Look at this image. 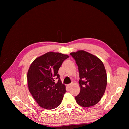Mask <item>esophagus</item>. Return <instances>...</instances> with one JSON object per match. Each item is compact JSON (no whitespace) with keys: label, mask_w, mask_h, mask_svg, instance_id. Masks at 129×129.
Wrapping results in <instances>:
<instances>
[{"label":"esophagus","mask_w":129,"mask_h":129,"mask_svg":"<svg viewBox=\"0 0 129 129\" xmlns=\"http://www.w3.org/2000/svg\"><path fill=\"white\" fill-rule=\"evenodd\" d=\"M73 83H70V84H68V87L69 88H71V87H72V86L73 85Z\"/></svg>","instance_id":"esophagus-1"}]
</instances>
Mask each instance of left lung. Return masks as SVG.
I'll return each instance as SVG.
<instances>
[{
  "mask_svg": "<svg viewBox=\"0 0 129 129\" xmlns=\"http://www.w3.org/2000/svg\"><path fill=\"white\" fill-rule=\"evenodd\" d=\"M79 71L81 90L75 96L77 103L83 107L93 106L103 96L107 84L104 66L100 58L84 50L70 53Z\"/></svg>",
  "mask_w": 129,
  "mask_h": 129,
  "instance_id": "obj_1",
  "label": "left lung"
}]
</instances>
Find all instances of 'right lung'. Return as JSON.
Wrapping results in <instances>:
<instances>
[{
    "instance_id": "add662e5",
    "label": "right lung",
    "mask_w": 129,
    "mask_h": 129,
    "mask_svg": "<svg viewBox=\"0 0 129 129\" xmlns=\"http://www.w3.org/2000/svg\"><path fill=\"white\" fill-rule=\"evenodd\" d=\"M68 57L67 55L50 52L36 58L30 64L27 73L29 91L42 108L50 110L61 103L66 90L57 73ZM55 79H58L56 84Z\"/></svg>"
}]
</instances>
